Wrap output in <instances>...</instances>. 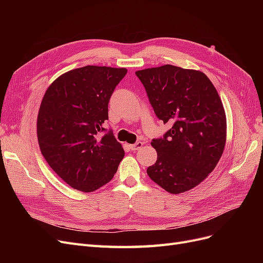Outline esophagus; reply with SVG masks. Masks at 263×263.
<instances>
[{
  "instance_id": "esophagus-1",
  "label": "esophagus",
  "mask_w": 263,
  "mask_h": 263,
  "mask_svg": "<svg viewBox=\"0 0 263 263\" xmlns=\"http://www.w3.org/2000/svg\"><path fill=\"white\" fill-rule=\"evenodd\" d=\"M141 147H142V142H141V141H137L136 144L129 145V148H130L133 151H137V150L141 149Z\"/></svg>"
}]
</instances>
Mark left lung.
Here are the masks:
<instances>
[{
    "mask_svg": "<svg viewBox=\"0 0 263 263\" xmlns=\"http://www.w3.org/2000/svg\"><path fill=\"white\" fill-rule=\"evenodd\" d=\"M155 114L172 124L153 139L157 161L149 178L166 192L179 194L208 178L222 155L226 115L219 95L201 71L165 65L136 71Z\"/></svg>",
    "mask_w": 263,
    "mask_h": 263,
    "instance_id": "left-lung-1",
    "label": "left lung"
}]
</instances>
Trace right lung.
<instances>
[{"mask_svg":"<svg viewBox=\"0 0 263 263\" xmlns=\"http://www.w3.org/2000/svg\"><path fill=\"white\" fill-rule=\"evenodd\" d=\"M126 73L125 68H78L55 79L44 95L38 144L50 168L71 187L93 192L113 179L123 160L122 145L103 124L109 99Z\"/></svg>","mask_w":263,"mask_h":263,"instance_id":"add662e5","label":"right lung"}]
</instances>
